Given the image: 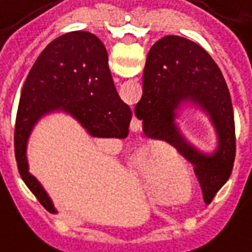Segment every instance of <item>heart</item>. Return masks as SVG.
<instances>
[{"label": "heart", "instance_id": "b5f03b06", "mask_svg": "<svg viewBox=\"0 0 252 252\" xmlns=\"http://www.w3.org/2000/svg\"><path fill=\"white\" fill-rule=\"evenodd\" d=\"M169 148L163 144L140 148L133 158V171L142 186H151V192L158 198H168L163 187L174 189L178 172L187 174L183 161L168 160Z\"/></svg>", "mask_w": 252, "mask_h": 252}]
</instances>
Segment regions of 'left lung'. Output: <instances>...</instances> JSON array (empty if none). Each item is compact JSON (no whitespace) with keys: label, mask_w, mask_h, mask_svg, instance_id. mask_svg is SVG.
Wrapping results in <instances>:
<instances>
[{"label":"left lung","mask_w":252,"mask_h":252,"mask_svg":"<svg viewBox=\"0 0 252 252\" xmlns=\"http://www.w3.org/2000/svg\"><path fill=\"white\" fill-rule=\"evenodd\" d=\"M187 105L208 115L218 137L212 154L199 151L181 133L176 119ZM134 114L149 138L168 141L194 165L203 201L212 202L229 178L236 155L231 94L213 58L186 37H161L146 57L142 97Z\"/></svg>","instance_id":"1"}]
</instances>
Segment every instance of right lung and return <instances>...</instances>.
<instances>
[{"mask_svg": "<svg viewBox=\"0 0 252 252\" xmlns=\"http://www.w3.org/2000/svg\"><path fill=\"white\" fill-rule=\"evenodd\" d=\"M53 112L74 118L91 137L122 140L129 134L133 114L115 89L104 44L91 32L63 33L40 53L27 76L16 115L19 172L43 208L57 213L47 191L30 172L27 160L35 125Z\"/></svg>", "mask_w": 252, "mask_h": 252, "instance_id": "1", "label": "right lung"}]
</instances>
